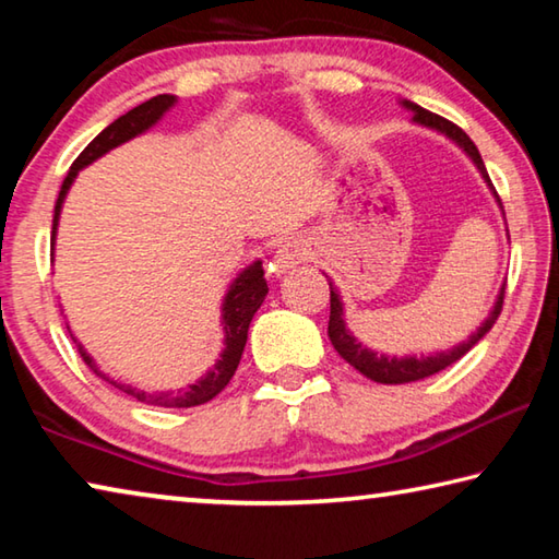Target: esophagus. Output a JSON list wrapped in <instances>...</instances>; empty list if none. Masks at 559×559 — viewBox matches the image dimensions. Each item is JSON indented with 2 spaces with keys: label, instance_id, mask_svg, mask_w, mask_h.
<instances>
[{
  "label": "esophagus",
  "instance_id": "1",
  "mask_svg": "<svg viewBox=\"0 0 559 559\" xmlns=\"http://www.w3.org/2000/svg\"><path fill=\"white\" fill-rule=\"evenodd\" d=\"M308 259V249L306 243L298 241V239H290L281 246V249L276 251V257L271 259L269 263V273L271 276H283V273L296 269L298 263H302Z\"/></svg>",
  "mask_w": 559,
  "mask_h": 559
}]
</instances>
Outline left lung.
Segmentation results:
<instances>
[{
    "label": "left lung",
    "instance_id": "8db88e82",
    "mask_svg": "<svg viewBox=\"0 0 559 559\" xmlns=\"http://www.w3.org/2000/svg\"><path fill=\"white\" fill-rule=\"evenodd\" d=\"M402 106L414 112V116H412L414 122H419V126H424V128H431V130L441 132V135H447L449 140H453V143H456L463 150V153L471 157V163L478 167L480 175H484L486 185L490 187V192L496 194L500 210H503V202H500L496 187H493V182H490L484 159H480L478 147L473 145V140L466 135V132H463L459 126H453L451 120L437 116V112L424 110L421 106H416V103H412V100H402ZM328 283H330V323H328L330 343H333V347L337 349V355L343 357L345 362L353 365L357 372H362L367 380H374L380 384H406V382L424 380V377H431V374H437L441 370H447L449 365H453L456 359L466 355L468 349L476 345L490 328L496 325L500 310H503V296H506V286H503L498 293V300H496L493 310H490L488 318L484 320V323H480L476 333L468 335V340H463V343H459L456 347L447 349V353H433V355H427V357H424V355L421 357H416V355L390 357V355H377L374 349L362 345L353 333H349V328L345 323V316H343V300H340L337 290L333 288V281H328Z\"/></svg>",
    "mask_w": 559,
    "mask_h": 559
}]
</instances>
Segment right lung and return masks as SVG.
<instances>
[{
	"mask_svg": "<svg viewBox=\"0 0 559 559\" xmlns=\"http://www.w3.org/2000/svg\"><path fill=\"white\" fill-rule=\"evenodd\" d=\"M175 103H177V98L167 96V93H163V96L150 98L145 103H140L138 108L128 110L126 116L112 120L106 130L98 132V135L88 143V147L73 159L69 175H66L63 185H61L59 200H56V206H53L51 251H53V243H56V226H59L61 206H63L66 194H69L75 175H79V169L88 167L91 163H96L98 157L110 153L112 147L128 143V140H132L135 135H143V132L153 128L155 122L163 118L169 108L175 106ZM266 293H269V286H266V278H263L261 261H253L251 266H246L239 273V276L234 278V283L229 286V290H226L224 302H222V325H224L222 357L216 359V365L202 377L200 382L187 384L185 390H177V392H145V390H138V386H132V384H122V382L110 380L106 372L98 370V365L93 362V357L86 353V349H83L79 340H73V343H75V347H79L83 362L91 367L93 374L100 377L103 382L112 384L116 390L130 394L132 400L153 404V406H177V409H179V406H200V404H206L210 400H214V396L219 394L226 384H229V380L236 372V367H239L246 337H249L251 318L257 316V310L261 308V302H263V298H266Z\"/></svg>",
	"mask_w": 559,
	"mask_h": 559,
	"instance_id": "add662e5",
	"label": "right lung"
}]
</instances>
